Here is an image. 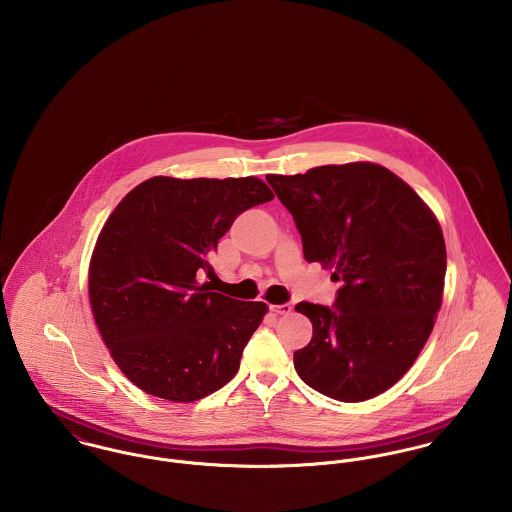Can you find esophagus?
I'll list each match as a JSON object with an SVG mask.
<instances>
[{
	"instance_id": "obj_1",
	"label": "esophagus",
	"mask_w": 512,
	"mask_h": 512,
	"mask_svg": "<svg viewBox=\"0 0 512 512\" xmlns=\"http://www.w3.org/2000/svg\"><path fill=\"white\" fill-rule=\"evenodd\" d=\"M292 303H282V305H270V311L276 315H290L292 313Z\"/></svg>"
}]
</instances>
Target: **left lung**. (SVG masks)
Listing matches in <instances>:
<instances>
[{"label":"left lung","instance_id":"1","mask_svg":"<svg viewBox=\"0 0 512 512\" xmlns=\"http://www.w3.org/2000/svg\"><path fill=\"white\" fill-rule=\"evenodd\" d=\"M301 234L303 256L333 268V307L301 301L313 337L293 353L299 378L339 402L396 384L424 349L441 307L445 242L416 191L382 165H321L266 175Z\"/></svg>","mask_w":512,"mask_h":512}]
</instances>
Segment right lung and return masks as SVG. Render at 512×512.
Returning <instances> with one entry per match:
<instances>
[{"mask_svg":"<svg viewBox=\"0 0 512 512\" xmlns=\"http://www.w3.org/2000/svg\"><path fill=\"white\" fill-rule=\"evenodd\" d=\"M274 199L256 177H151L108 217L88 295L120 370L147 394L195 402L222 388L268 305L211 292V254L234 219Z\"/></svg>","mask_w":512,"mask_h":512,"instance_id":"add662e5","label":"right lung"}]
</instances>
